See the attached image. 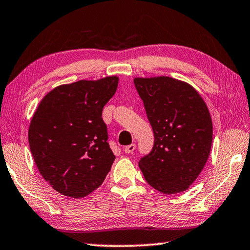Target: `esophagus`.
<instances>
[{"label": "esophagus", "instance_id": "1", "mask_svg": "<svg viewBox=\"0 0 250 250\" xmlns=\"http://www.w3.org/2000/svg\"><path fill=\"white\" fill-rule=\"evenodd\" d=\"M135 149H136V145L131 144L129 146H126L124 151H125V153H133L135 151Z\"/></svg>", "mask_w": 250, "mask_h": 250}]
</instances>
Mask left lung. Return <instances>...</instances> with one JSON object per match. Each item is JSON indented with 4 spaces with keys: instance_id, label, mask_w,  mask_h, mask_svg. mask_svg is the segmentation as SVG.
Instances as JSON below:
<instances>
[{
    "instance_id": "obj_1",
    "label": "left lung",
    "mask_w": 250,
    "mask_h": 250,
    "mask_svg": "<svg viewBox=\"0 0 250 250\" xmlns=\"http://www.w3.org/2000/svg\"><path fill=\"white\" fill-rule=\"evenodd\" d=\"M154 134L153 148L141 158L145 180L163 194L188 189L208 161L212 120L199 92L185 82L158 76L134 78Z\"/></svg>"
}]
</instances>
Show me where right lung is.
Masks as SVG:
<instances>
[{"instance_id": "right-lung-1", "label": "right lung", "mask_w": 250, "mask_h": 250, "mask_svg": "<svg viewBox=\"0 0 250 250\" xmlns=\"http://www.w3.org/2000/svg\"><path fill=\"white\" fill-rule=\"evenodd\" d=\"M117 76L61 84L42 99L28 140L42 177L60 194L83 198L104 181L115 160L102 110L114 96Z\"/></svg>"}]
</instances>
